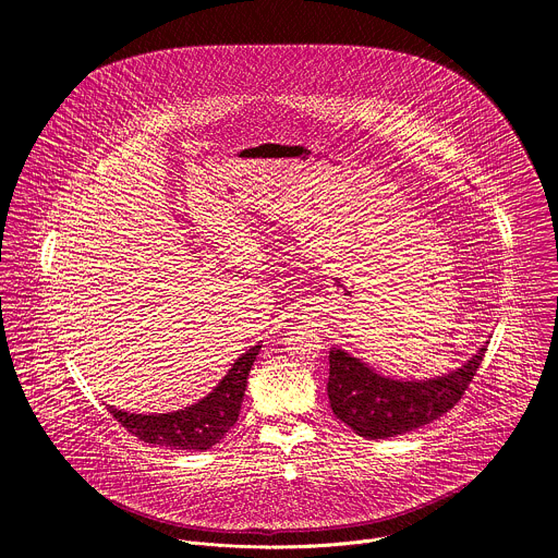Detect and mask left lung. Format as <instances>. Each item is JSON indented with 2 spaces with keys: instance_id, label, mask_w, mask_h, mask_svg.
I'll list each match as a JSON object with an SVG mask.
<instances>
[{
  "instance_id": "1",
  "label": "left lung",
  "mask_w": 558,
  "mask_h": 558,
  "mask_svg": "<svg viewBox=\"0 0 558 558\" xmlns=\"http://www.w3.org/2000/svg\"><path fill=\"white\" fill-rule=\"evenodd\" d=\"M486 347L461 368L437 379L400 381L381 377L357 357L329 351V402L333 415L364 439L404 435L448 413L482 366Z\"/></svg>"
}]
</instances>
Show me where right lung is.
Returning <instances> with one entry per match:
<instances>
[{
  "mask_svg": "<svg viewBox=\"0 0 558 558\" xmlns=\"http://www.w3.org/2000/svg\"><path fill=\"white\" fill-rule=\"evenodd\" d=\"M260 353V344L238 357L222 381L194 407L166 415H136L108 407L112 417L145 444L177 450H207L218 444L238 422L247 388L250 371Z\"/></svg>",
  "mask_w": 558,
  "mask_h": 558,
  "instance_id": "1",
  "label": "right lung"
}]
</instances>
